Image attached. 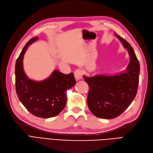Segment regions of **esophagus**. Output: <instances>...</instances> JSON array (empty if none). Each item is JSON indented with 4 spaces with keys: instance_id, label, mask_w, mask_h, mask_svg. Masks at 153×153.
Returning a JSON list of instances; mask_svg holds the SVG:
<instances>
[{
    "instance_id": "obj_1",
    "label": "esophagus",
    "mask_w": 153,
    "mask_h": 153,
    "mask_svg": "<svg viewBox=\"0 0 153 153\" xmlns=\"http://www.w3.org/2000/svg\"><path fill=\"white\" fill-rule=\"evenodd\" d=\"M74 76L77 81L81 80L82 78V72L81 69H77L74 72Z\"/></svg>"
}]
</instances>
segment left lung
Returning a JSON list of instances; mask_svg holds the SVG:
<instances>
[{
	"label": "left lung",
	"mask_w": 153,
	"mask_h": 153,
	"mask_svg": "<svg viewBox=\"0 0 153 153\" xmlns=\"http://www.w3.org/2000/svg\"><path fill=\"white\" fill-rule=\"evenodd\" d=\"M128 50L130 62L126 71L114 76H84L89 89L87 103L90 111L101 118H114L131 105L137 92L140 65L134 51L126 39L115 34Z\"/></svg>",
	"instance_id": "8db88e82"
}]
</instances>
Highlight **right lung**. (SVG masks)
Segmentation results:
<instances>
[{
  "instance_id": "add662e5",
  "label": "right lung",
  "mask_w": 153,
  "mask_h": 153,
  "mask_svg": "<svg viewBox=\"0 0 153 153\" xmlns=\"http://www.w3.org/2000/svg\"><path fill=\"white\" fill-rule=\"evenodd\" d=\"M38 36L30 39L16 60L15 67L16 91L21 102L31 114L48 118L60 114L67 102V91L76 84L73 73L69 74L54 71L42 81L30 79L25 74L22 60L26 50Z\"/></svg>"
}]
</instances>
